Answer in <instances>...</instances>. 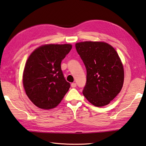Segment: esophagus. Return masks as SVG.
Segmentation results:
<instances>
[{
    "instance_id": "esophagus-1",
    "label": "esophagus",
    "mask_w": 146,
    "mask_h": 146,
    "mask_svg": "<svg viewBox=\"0 0 146 146\" xmlns=\"http://www.w3.org/2000/svg\"><path fill=\"white\" fill-rule=\"evenodd\" d=\"M71 87H73V88H74V87H76V83H72V84H71Z\"/></svg>"
}]
</instances>
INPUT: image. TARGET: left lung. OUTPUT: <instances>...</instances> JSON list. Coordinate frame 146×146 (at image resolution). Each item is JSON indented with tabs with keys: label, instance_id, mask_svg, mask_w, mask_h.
<instances>
[{
	"label": "left lung",
	"instance_id": "8db88e82",
	"mask_svg": "<svg viewBox=\"0 0 146 146\" xmlns=\"http://www.w3.org/2000/svg\"><path fill=\"white\" fill-rule=\"evenodd\" d=\"M75 47L87 71L84 96L96 107L108 105L123 85L124 69L117 53L104 42H80Z\"/></svg>",
	"mask_w": 146,
	"mask_h": 146
}]
</instances>
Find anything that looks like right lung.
I'll list each match as a JSON object with an SVG mask.
<instances>
[{
  "instance_id": "1",
  "label": "right lung",
  "mask_w": 146,
  "mask_h": 146,
  "mask_svg": "<svg viewBox=\"0 0 146 146\" xmlns=\"http://www.w3.org/2000/svg\"><path fill=\"white\" fill-rule=\"evenodd\" d=\"M72 48L69 44H46L36 49L27 60L23 84L29 98L44 110L55 108L70 87L61 62Z\"/></svg>"
}]
</instances>
